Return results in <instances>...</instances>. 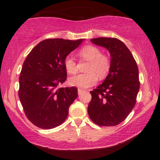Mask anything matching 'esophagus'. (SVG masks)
I'll return each mask as SVG.
<instances>
[{
  "label": "esophagus",
  "mask_w": 160,
  "mask_h": 160,
  "mask_svg": "<svg viewBox=\"0 0 160 160\" xmlns=\"http://www.w3.org/2000/svg\"><path fill=\"white\" fill-rule=\"evenodd\" d=\"M84 92V90H82V89H78V94L79 95H80L81 94V93H82Z\"/></svg>",
  "instance_id": "esophagus-1"
}]
</instances>
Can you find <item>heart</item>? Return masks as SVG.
Here are the masks:
<instances>
[{"instance_id":"obj_1","label":"heart","mask_w":160,"mask_h":160,"mask_svg":"<svg viewBox=\"0 0 160 160\" xmlns=\"http://www.w3.org/2000/svg\"><path fill=\"white\" fill-rule=\"evenodd\" d=\"M79 55L81 58L89 62L86 68L88 73L70 78V85L86 89L96 83L98 80L97 75L100 78H104L108 74L111 68V60L106 55L102 54V51L98 47L92 45L85 46L79 51ZM64 65L70 74H74L78 71L77 62L71 56H68L65 58Z\"/></svg>"}]
</instances>
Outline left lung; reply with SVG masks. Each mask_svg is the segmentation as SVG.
I'll list each match as a JSON object with an SVG mask.
<instances>
[{
	"mask_svg": "<svg viewBox=\"0 0 160 160\" xmlns=\"http://www.w3.org/2000/svg\"><path fill=\"white\" fill-rule=\"evenodd\" d=\"M91 41L107 49L111 59L103 83L90 92L88 113L98 126H117L125 120L136 103L140 87L138 68L129 49L117 38H98Z\"/></svg>",
	"mask_w": 160,
	"mask_h": 160,
	"instance_id": "obj_1",
	"label": "left lung"
}]
</instances>
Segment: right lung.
Returning <instances> with one entry per match:
<instances>
[{
  "instance_id": "1",
  "label": "right lung",
  "mask_w": 160,
  "mask_h": 160,
  "mask_svg": "<svg viewBox=\"0 0 160 160\" xmlns=\"http://www.w3.org/2000/svg\"><path fill=\"white\" fill-rule=\"evenodd\" d=\"M60 38L40 42L28 55L19 76V97L27 118L38 127L50 129L63 123L78 89L58 88L67 79L64 61L80 46Z\"/></svg>"
}]
</instances>
